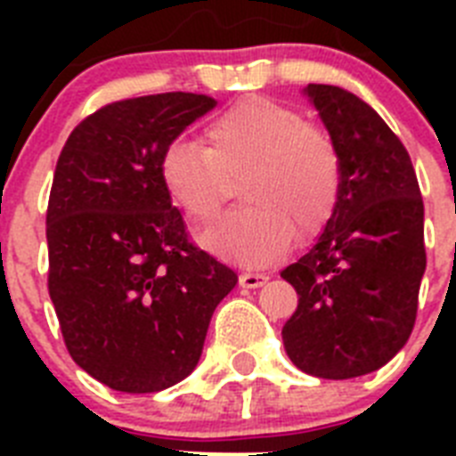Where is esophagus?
Returning a JSON list of instances; mask_svg holds the SVG:
<instances>
[{
    "instance_id": "esophagus-1",
    "label": "esophagus",
    "mask_w": 456,
    "mask_h": 456,
    "mask_svg": "<svg viewBox=\"0 0 456 456\" xmlns=\"http://www.w3.org/2000/svg\"><path fill=\"white\" fill-rule=\"evenodd\" d=\"M267 281H269L267 273H257V272H247L240 276L241 288H263Z\"/></svg>"
}]
</instances>
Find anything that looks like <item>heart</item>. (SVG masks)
<instances>
[{"label": "heart", "mask_w": 456, "mask_h": 456, "mask_svg": "<svg viewBox=\"0 0 456 456\" xmlns=\"http://www.w3.org/2000/svg\"><path fill=\"white\" fill-rule=\"evenodd\" d=\"M205 141L171 139L159 152V180L173 205L193 224L216 215L231 180L245 175L247 208L221 216L203 237L209 253L231 263L269 265L299 237L315 235L336 212L342 164L333 141L278 100L253 95L205 125Z\"/></svg>", "instance_id": "heart-1"}]
</instances>
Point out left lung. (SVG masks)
Here are the masks:
<instances>
[{"label":"left lung","instance_id":"8db88e82","mask_svg":"<svg viewBox=\"0 0 456 456\" xmlns=\"http://www.w3.org/2000/svg\"><path fill=\"white\" fill-rule=\"evenodd\" d=\"M342 164L336 212L305 256L281 272L299 305L283 345L301 372L354 379L409 340L425 273V205L402 141L354 93L308 84Z\"/></svg>","mask_w":456,"mask_h":456}]
</instances>
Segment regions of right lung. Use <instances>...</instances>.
Wrapping results in <instances>:
<instances>
[{
  "instance_id": "1",
  "label": "right lung",
  "mask_w": 456,
  "mask_h": 456,
  "mask_svg": "<svg viewBox=\"0 0 456 456\" xmlns=\"http://www.w3.org/2000/svg\"><path fill=\"white\" fill-rule=\"evenodd\" d=\"M216 107L157 93L98 109L70 132L47 205L52 304L72 361L120 393H157L193 372L212 313L237 273L196 248L157 162Z\"/></svg>"
}]
</instances>
